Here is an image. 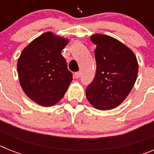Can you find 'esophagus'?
<instances>
[{"label": "esophagus", "instance_id": "1", "mask_svg": "<svg viewBox=\"0 0 154 154\" xmlns=\"http://www.w3.org/2000/svg\"><path fill=\"white\" fill-rule=\"evenodd\" d=\"M81 74H82V72H76L74 73V76H75V77H76V78H79L80 77H81Z\"/></svg>", "mask_w": 154, "mask_h": 154}]
</instances>
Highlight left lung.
Wrapping results in <instances>:
<instances>
[{
  "label": "left lung",
  "mask_w": 154,
  "mask_h": 154,
  "mask_svg": "<svg viewBox=\"0 0 154 154\" xmlns=\"http://www.w3.org/2000/svg\"><path fill=\"white\" fill-rule=\"evenodd\" d=\"M96 75L85 90L88 101L101 110L114 109L126 98L136 82L138 63L131 49L113 37L92 35Z\"/></svg>",
  "instance_id": "1"
}]
</instances>
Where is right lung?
Here are the masks:
<instances>
[{
	"label": "right lung",
	"mask_w": 154,
	"mask_h": 154,
	"mask_svg": "<svg viewBox=\"0 0 154 154\" xmlns=\"http://www.w3.org/2000/svg\"><path fill=\"white\" fill-rule=\"evenodd\" d=\"M69 40L47 32L28 45L17 61L20 84L31 100L42 106L55 105L72 80L62 49Z\"/></svg>",
	"instance_id": "obj_1"
}]
</instances>
